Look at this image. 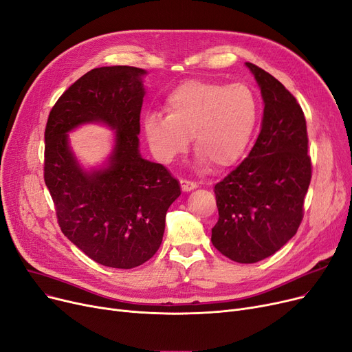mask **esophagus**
<instances>
[{"label": "esophagus", "instance_id": "34e87169", "mask_svg": "<svg viewBox=\"0 0 352 352\" xmlns=\"http://www.w3.org/2000/svg\"><path fill=\"white\" fill-rule=\"evenodd\" d=\"M180 186H182L183 192H190V190L197 188V185H196L195 182L188 180V179H180Z\"/></svg>", "mask_w": 352, "mask_h": 352}]
</instances>
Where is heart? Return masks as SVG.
<instances>
[{
  "instance_id": "b5f03b06",
  "label": "heart",
  "mask_w": 352,
  "mask_h": 352,
  "mask_svg": "<svg viewBox=\"0 0 352 352\" xmlns=\"http://www.w3.org/2000/svg\"><path fill=\"white\" fill-rule=\"evenodd\" d=\"M164 110L144 119L147 143L162 163L185 153L192 136L202 160L228 167L241 159L258 122L256 97L239 82L188 80L167 94Z\"/></svg>"
}]
</instances>
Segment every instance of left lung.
<instances>
[{
  "label": "left lung",
  "instance_id": "8db88e82",
  "mask_svg": "<svg viewBox=\"0 0 352 352\" xmlns=\"http://www.w3.org/2000/svg\"><path fill=\"white\" fill-rule=\"evenodd\" d=\"M263 98L259 136L243 162L214 185L219 219L212 243L226 258L254 263L274 255L304 217L312 164L302 109L274 76L246 63Z\"/></svg>",
  "mask_w": 352,
  "mask_h": 352
}]
</instances>
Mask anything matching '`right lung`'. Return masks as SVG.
I'll return each mask as SVG.
<instances>
[{
	"label": "right lung",
	"instance_id": "right-lung-1",
	"mask_svg": "<svg viewBox=\"0 0 352 352\" xmlns=\"http://www.w3.org/2000/svg\"><path fill=\"white\" fill-rule=\"evenodd\" d=\"M144 73L130 65L93 69L60 96L44 131V182L61 232L97 263L119 270L153 258L166 212L180 195L170 172L139 153ZM90 121L114 128L116 146L109 168L85 174L66 131Z\"/></svg>",
	"mask_w": 352,
	"mask_h": 352
}]
</instances>
